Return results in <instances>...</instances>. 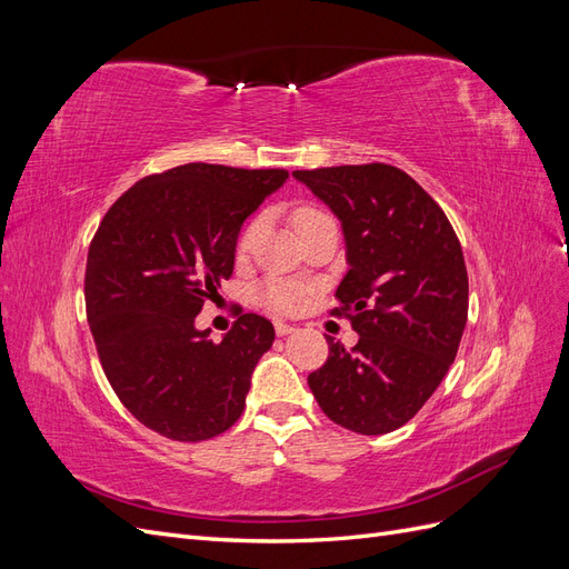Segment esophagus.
Instances as JSON below:
<instances>
[{"instance_id":"obj_1","label":"esophagus","mask_w":569,"mask_h":569,"mask_svg":"<svg viewBox=\"0 0 569 569\" xmlns=\"http://www.w3.org/2000/svg\"><path fill=\"white\" fill-rule=\"evenodd\" d=\"M299 330L297 325H289V322H282V320H274V332H278V337H287V335H295Z\"/></svg>"}]
</instances>
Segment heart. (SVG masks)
<instances>
[{
    "mask_svg": "<svg viewBox=\"0 0 569 569\" xmlns=\"http://www.w3.org/2000/svg\"><path fill=\"white\" fill-rule=\"evenodd\" d=\"M320 218H325V213H320L316 209H299L295 213V228H297V232H303L306 228H311L313 222H318ZM256 232H258V220H253L251 226L242 232V237H239L237 249L244 251L251 244V239H253ZM258 299H261L263 306L272 308V311L291 313V311H297V308L301 306L303 289L299 284H295V282L268 280L266 284H261V289H258Z\"/></svg>",
    "mask_w": 569,
    "mask_h": 569,
    "instance_id": "b5f03b06",
    "label": "heart"
}]
</instances>
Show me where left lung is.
Segmentation results:
<instances>
[{
	"instance_id": "8db88e82",
	"label": "left lung",
	"mask_w": 569,
	"mask_h": 569,
	"mask_svg": "<svg viewBox=\"0 0 569 569\" xmlns=\"http://www.w3.org/2000/svg\"><path fill=\"white\" fill-rule=\"evenodd\" d=\"M343 232L349 272L337 287L358 343L327 337L308 387L332 422L358 435L406 425L437 391L468 322V270L449 218L387 163L295 170ZM335 313H339V308Z\"/></svg>"
}]
</instances>
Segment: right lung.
<instances>
[{
  "mask_svg": "<svg viewBox=\"0 0 569 569\" xmlns=\"http://www.w3.org/2000/svg\"><path fill=\"white\" fill-rule=\"evenodd\" d=\"M287 180L274 168L184 163L132 184L101 220L88 322L118 399L161 437L203 441L242 416L274 327L244 313L213 341L194 320L232 274L244 220Z\"/></svg>",
  "mask_w": 569,
  "mask_h": 569,
  "instance_id": "right-lung-1",
  "label": "right lung"
}]
</instances>
